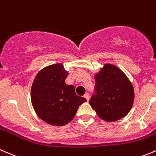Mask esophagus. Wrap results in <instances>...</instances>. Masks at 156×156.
Returning a JSON list of instances; mask_svg holds the SVG:
<instances>
[{
    "label": "esophagus",
    "instance_id": "1",
    "mask_svg": "<svg viewBox=\"0 0 156 156\" xmlns=\"http://www.w3.org/2000/svg\"><path fill=\"white\" fill-rule=\"evenodd\" d=\"M84 98L86 99V100H87V101H89V94H88V93H86V94H85Z\"/></svg>",
    "mask_w": 156,
    "mask_h": 156
}]
</instances>
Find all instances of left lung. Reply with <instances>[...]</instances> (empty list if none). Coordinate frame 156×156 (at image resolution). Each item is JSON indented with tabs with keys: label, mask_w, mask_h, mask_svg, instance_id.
Wrapping results in <instances>:
<instances>
[{
	"label": "left lung",
	"mask_w": 156,
	"mask_h": 156,
	"mask_svg": "<svg viewBox=\"0 0 156 156\" xmlns=\"http://www.w3.org/2000/svg\"><path fill=\"white\" fill-rule=\"evenodd\" d=\"M96 94L90 105L104 121L115 122L128 115L132 107L134 91L132 83L118 67L105 64L94 74Z\"/></svg>",
	"instance_id": "obj_1"
}]
</instances>
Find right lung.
Returning <instances> with one entry per match:
<instances>
[{
    "label": "right lung",
    "instance_id": "add662e5",
    "mask_svg": "<svg viewBox=\"0 0 156 156\" xmlns=\"http://www.w3.org/2000/svg\"><path fill=\"white\" fill-rule=\"evenodd\" d=\"M68 72L61 63L46 66L35 76L30 99L37 115L45 122L63 126L76 115L80 105L86 101L75 93L72 85H67Z\"/></svg>",
    "mask_w": 156,
    "mask_h": 156
}]
</instances>
